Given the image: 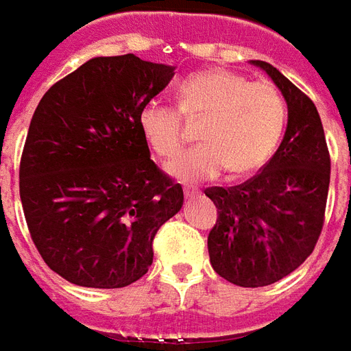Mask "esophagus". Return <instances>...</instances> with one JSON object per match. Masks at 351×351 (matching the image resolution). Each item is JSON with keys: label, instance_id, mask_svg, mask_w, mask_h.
I'll use <instances>...</instances> for the list:
<instances>
[{"label": "esophagus", "instance_id": "1", "mask_svg": "<svg viewBox=\"0 0 351 351\" xmlns=\"http://www.w3.org/2000/svg\"><path fill=\"white\" fill-rule=\"evenodd\" d=\"M183 193H185V199H195V197H199L200 195L199 189H189V187L183 191Z\"/></svg>", "mask_w": 351, "mask_h": 351}]
</instances>
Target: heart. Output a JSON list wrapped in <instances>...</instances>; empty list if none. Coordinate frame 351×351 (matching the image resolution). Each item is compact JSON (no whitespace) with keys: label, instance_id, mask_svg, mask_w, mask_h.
Segmentation results:
<instances>
[{"label":"heart","instance_id":"obj_1","mask_svg":"<svg viewBox=\"0 0 351 351\" xmlns=\"http://www.w3.org/2000/svg\"><path fill=\"white\" fill-rule=\"evenodd\" d=\"M187 120H202L204 141L168 164L185 183L217 178L229 168L248 176L271 158L287 122V103L269 82L250 80L226 69H210L185 78L178 88V106L149 101L139 110V130L152 152L171 158L185 143Z\"/></svg>","mask_w":351,"mask_h":351}]
</instances>
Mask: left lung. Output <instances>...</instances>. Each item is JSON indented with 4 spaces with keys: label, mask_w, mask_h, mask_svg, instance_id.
Segmentation results:
<instances>
[{
    "label": "left lung",
    "mask_w": 351,
    "mask_h": 351,
    "mask_svg": "<svg viewBox=\"0 0 351 351\" xmlns=\"http://www.w3.org/2000/svg\"><path fill=\"white\" fill-rule=\"evenodd\" d=\"M289 106L279 149L254 178L235 187H208L217 208L208 235L214 271L239 287H267L306 262L317 245L327 206L330 156L313 101L265 60Z\"/></svg>",
    "instance_id": "8db88e82"
}]
</instances>
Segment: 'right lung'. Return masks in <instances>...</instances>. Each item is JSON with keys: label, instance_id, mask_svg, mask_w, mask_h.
<instances>
[{"label": "right lung", "instance_id": "1", "mask_svg": "<svg viewBox=\"0 0 351 351\" xmlns=\"http://www.w3.org/2000/svg\"><path fill=\"white\" fill-rule=\"evenodd\" d=\"M173 66L134 53L95 57L53 84L32 116L19 187L43 262L72 285L122 289L152 263V241L183 189L151 160L139 110Z\"/></svg>", "mask_w": 351, "mask_h": 351}]
</instances>
